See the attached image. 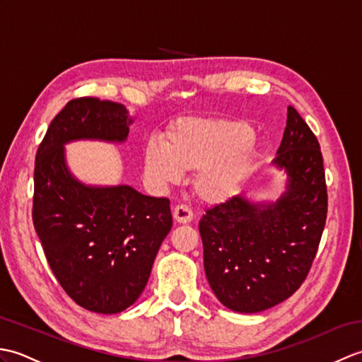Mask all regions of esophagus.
Returning <instances> with one entry per match:
<instances>
[{
	"instance_id": "1",
	"label": "esophagus",
	"mask_w": 362,
	"mask_h": 362,
	"mask_svg": "<svg viewBox=\"0 0 362 362\" xmlns=\"http://www.w3.org/2000/svg\"><path fill=\"white\" fill-rule=\"evenodd\" d=\"M173 214L174 219L179 222V224H187V222L193 221V211H191V209L187 205H177Z\"/></svg>"
}]
</instances>
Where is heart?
Instances as JSON below:
<instances>
[{"label":"heart","mask_w":362,"mask_h":362,"mask_svg":"<svg viewBox=\"0 0 362 362\" xmlns=\"http://www.w3.org/2000/svg\"><path fill=\"white\" fill-rule=\"evenodd\" d=\"M253 132L249 126L224 119H193L173 127L163 148L148 144L144 169L157 185H174L183 171H197L196 194L209 204L232 197L247 173Z\"/></svg>","instance_id":"obj_1"}]
</instances>
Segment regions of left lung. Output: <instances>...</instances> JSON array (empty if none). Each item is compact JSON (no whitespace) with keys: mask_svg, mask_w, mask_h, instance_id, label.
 <instances>
[{"mask_svg":"<svg viewBox=\"0 0 362 362\" xmlns=\"http://www.w3.org/2000/svg\"><path fill=\"white\" fill-rule=\"evenodd\" d=\"M274 165L288 188L274 204L233 196L199 221L204 266L219 302L238 313L279 305L302 286L316 258L328 194L320 144L294 107Z\"/></svg>","mask_w":362,"mask_h":362,"instance_id":"8db88e82","label":"left lung"}]
</instances>
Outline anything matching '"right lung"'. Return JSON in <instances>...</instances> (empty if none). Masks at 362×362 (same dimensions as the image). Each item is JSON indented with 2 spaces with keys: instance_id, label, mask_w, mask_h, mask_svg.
<instances>
[{
  "instance_id": "add662e5",
  "label": "right lung",
  "mask_w": 362,
  "mask_h": 362,
  "mask_svg": "<svg viewBox=\"0 0 362 362\" xmlns=\"http://www.w3.org/2000/svg\"><path fill=\"white\" fill-rule=\"evenodd\" d=\"M130 122L119 103L71 99L35 156L33 222L45 257L66 294L101 314L124 311L140 297L173 227L169 199L126 185H82L66 169L64 144L81 138L124 141Z\"/></svg>"
}]
</instances>
